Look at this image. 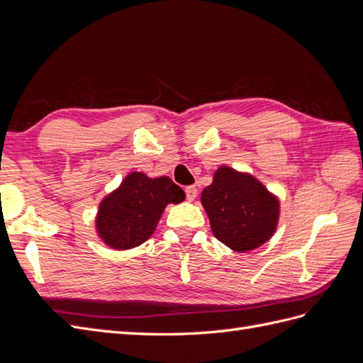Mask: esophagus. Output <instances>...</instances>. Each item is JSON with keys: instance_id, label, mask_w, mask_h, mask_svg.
Wrapping results in <instances>:
<instances>
[{"instance_id": "esophagus-1", "label": "esophagus", "mask_w": 363, "mask_h": 363, "mask_svg": "<svg viewBox=\"0 0 363 363\" xmlns=\"http://www.w3.org/2000/svg\"><path fill=\"white\" fill-rule=\"evenodd\" d=\"M184 192H186V199H188L189 201H194L196 199V194H199L195 186H188V188L184 189Z\"/></svg>"}]
</instances>
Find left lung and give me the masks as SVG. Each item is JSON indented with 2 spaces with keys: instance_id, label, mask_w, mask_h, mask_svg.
Segmentation results:
<instances>
[{
  "instance_id": "8db88e82",
  "label": "left lung",
  "mask_w": 363,
  "mask_h": 363,
  "mask_svg": "<svg viewBox=\"0 0 363 363\" xmlns=\"http://www.w3.org/2000/svg\"><path fill=\"white\" fill-rule=\"evenodd\" d=\"M201 203L215 238L235 251L255 250L276 232L279 200L250 174L218 168Z\"/></svg>"
}]
</instances>
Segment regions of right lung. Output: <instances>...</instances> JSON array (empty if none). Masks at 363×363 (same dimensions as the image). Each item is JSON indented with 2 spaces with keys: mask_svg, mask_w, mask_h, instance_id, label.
Here are the masks:
<instances>
[{
  "mask_svg": "<svg viewBox=\"0 0 363 363\" xmlns=\"http://www.w3.org/2000/svg\"><path fill=\"white\" fill-rule=\"evenodd\" d=\"M183 200V189L169 177L150 179L131 172L101 201L96 215L98 236L116 250L135 248L155 233L167 204Z\"/></svg>",
  "mask_w": 363,
  "mask_h": 363,
  "instance_id": "1",
  "label": "right lung"
}]
</instances>
